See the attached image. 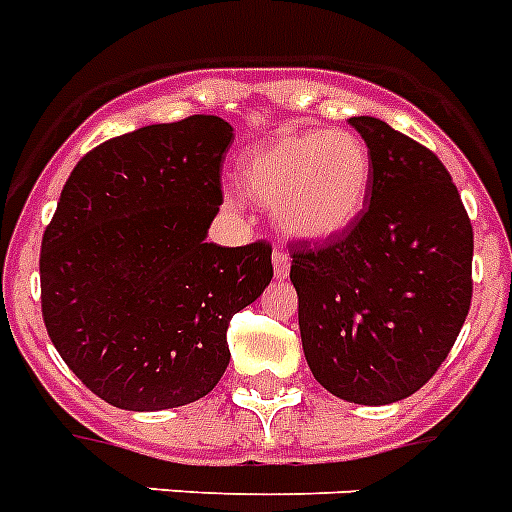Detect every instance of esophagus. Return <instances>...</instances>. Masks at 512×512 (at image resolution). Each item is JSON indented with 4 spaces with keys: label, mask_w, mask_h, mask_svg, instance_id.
I'll list each match as a JSON object with an SVG mask.
<instances>
[{
    "label": "esophagus",
    "mask_w": 512,
    "mask_h": 512,
    "mask_svg": "<svg viewBox=\"0 0 512 512\" xmlns=\"http://www.w3.org/2000/svg\"><path fill=\"white\" fill-rule=\"evenodd\" d=\"M291 270V257L286 255V252H281V249H276L273 252V273H276V278H286L289 276Z\"/></svg>",
    "instance_id": "34e87169"
}]
</instances>
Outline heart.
Here are the masks:
<instances>
[{
    "mask_svg": "<svg viewBox=\"0 0 512 512\" xmlns=\"http://www.w3.org/2000/svg\"><path fill=\"white\" fill-rule=\"evenodd\" d=\"M244 192L273 205L276 221L299 239H330L364 210L372 156L362 137L346 130L281 135L249 150L239 163Z\"/></svg>",
    "mask_w": 512,
    "mask_h": 512,
    "instance_id": "b5f03b06",
    "label": "heart"
}]
</instances>
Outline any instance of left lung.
I'll return each instance as SVG.
<instances>
[{"mask_svg": "<svg viewBox=\"0 0 512 512\" xmlns=\"http://www.w3.org/2000/svg\"><path fill=\"white\" fill-rule=\"evenodd\" d=\"M349 124L372 156L369 205L343 234L291 244V283L315 380L385 406L448 359L471 307L474 229L432 150L375 117Z\"/></svg>", "mask_w": 512, "mask_h": 512, "instance_id": "1", "label": "left lung"}]
</instances>
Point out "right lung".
<instances>
[{
	"label": "right lung",
	"instance_id": "obj_1",
	"mask_svg": "<svg viewBox=\"0 0 512 512\" xmlns=\"http://www.w3.org/2000/svg\"><path fill=\"white\" fill-rule=\"evenodd\" d=\"M234 127L195 114L111 137L64 184L41 242V312L64 364L111 406L200 401L229 367L231 317L273 247L205 242Z\"/></svg>",
	"mask_w": 512,
	"mask_h": 512
}]
</instances>
